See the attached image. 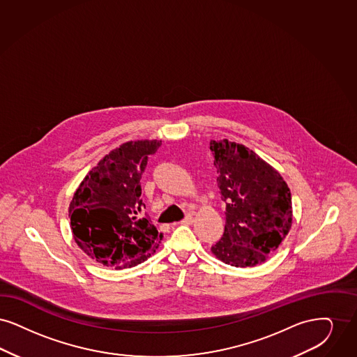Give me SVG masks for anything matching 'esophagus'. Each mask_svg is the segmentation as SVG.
I'll return each instance as SVG.
<instances>
[{"label":"esophagus","mask_w":357,"mask_h":357,"mask_svg":"<svg viewBox=\"0 0 357 357\" xmlns=\"http://www.w3.org/2000/svg\"><path fill=\"white\" fill-rule=\"evenodd\" d=\"M192 222H193V218H192L190 215H188V216H185V218L181 220V224H183V225H190Z\"/></svg>","instance_id":"1"}]
</instances>
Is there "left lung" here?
Wrapping results in <instances>:
<instances>
[{
	"mask_svg": "<svg viewBox=\"0 0 357 357\" xmlns=\"http://www.w3.org/2000/svg\"><path fill=\"white\" fill-rule=\"evenodd\" d=\"M225 229L212 253L232 266H255L279 248L292 227L291 190L279 172L247 146L212 139Z\"/></svg>",
	"mask_w": 357,
	"mask_h": 357,
	"instance_id": "obj_1",
	"label": "left lung"
}]
</instances>
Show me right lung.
I'll return each instance as SVG.
<instances>
[{
    "label": "right lung",
    "instance_id": "right-lung-1",
    "mask_svg": "<svg viewBox=\"0 0 357 357\" xmlns=\"http://www.w3.org/2000/svg\"><path fill=\"white\" fill-rule=\"evenodd\" d=\"M161 141H128L113 149L81 181L69 205L73 238L94 261L123 269L144 263L158 248L162 233L146 218L141 174Z\"/></svg>",
    "mask_w": 357,
    "mask_h": 357
}]
</instances>
